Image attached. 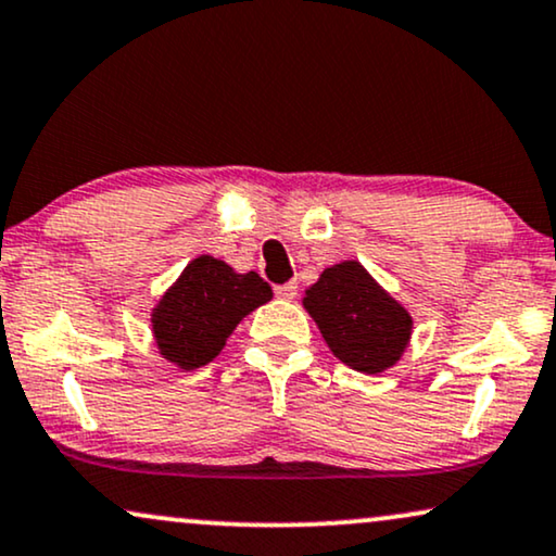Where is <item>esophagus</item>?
I'll list each match as a JSON object with an SVG mask.
<instances>
[{"label":"esophagus","mask_w":556,"mask_h":556,"mask_svg":"<svg viewBox=\"0 0 556 556\" xmlns=\"http://www.w3.org/2000/svg\"><path fill=\"white\" fill-rule=\"evenodd\" d=\"M274 292H277V298H282V300H294L298 298V282H287V285L274 287Z\"/></svg>","instance_id":"esophagus-1"}]
</instances>
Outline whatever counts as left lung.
Returning <instances> with one entry per match:
<instances>
[{"mask_svg": "<svg viewBox=\"0 0 556 556\" xmlns=\"http://www.w3.org/2000/svg\"><path fill=\"white\" fill-rule=\"evenodd\" d=\"M323 339L346 367L379 375L397 364L410 341L413 318L359 262L328 266L302 300Z\"/></svg>", "mask_w": 556, "mask_h": 556, "instance_id": "1", "label": "left lung"}]
</instances>
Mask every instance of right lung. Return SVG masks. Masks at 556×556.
Segmentation results:
<instances>
[{
	"instance_id": "1",
	"label": "right lung",
	"mask_w": 556,
	"mask_h": 556,
	"mask_svg": "<svg viewBox=\"0 0 556 556\" xmlns=\"http://www.w3.org/2000/svg\"><path fill=\"white\" fill-rule=\"evenodd\" d=\"M269 300L271 287L256 271L238 274L220 258L197 256L151 313L161 356L181 369L205 367L238 323Z\"/></svg>"
}]
</instances>
